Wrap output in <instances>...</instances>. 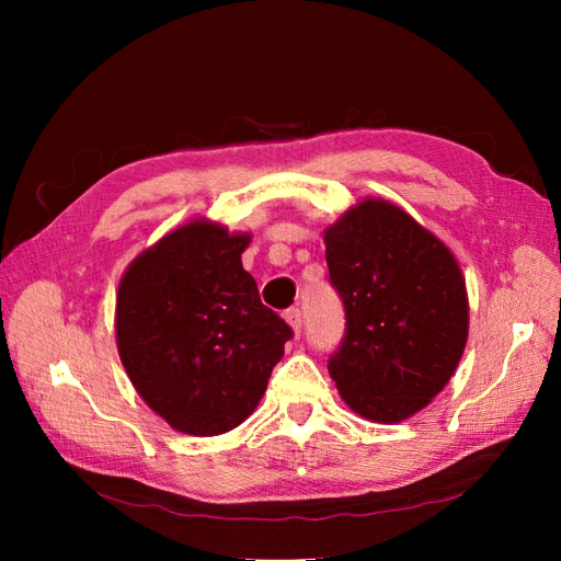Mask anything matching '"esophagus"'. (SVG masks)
Masks as SVG:
<instances>
[{
    "label": "esophagus",
    "mask_w": 561,
    "mask_h": 561,
    "mask_svg": "<svg viewBox=\"0 0 561 561\" xmlns=\"http://www.w3.org/2000/svg\"><path fill=\"white\" fill-rule=\"evenodd\" d=\"M285 322L293 328L295 334H299V330H301V311L299 309H287L285 311Z\"/></svg>",
    "instance_id": "obj_1"
}]
</instances>
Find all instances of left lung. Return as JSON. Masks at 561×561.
<instances>
[{
	"label": "left lung",
	"instance_id": "1",
	"mask_svg": "<svg viewBox=\"0 0 561 561\" xmlns=\"http://www.w3.org/2000/svg\"><path fill=\"white\" fill-rule=\"evenodd\" d=\"M346 336L328 369L355 414L400 423L447 386L468 342V293L451 250L412 215L365 198L325 229Z\"/></svg>",
	"mask_w": 561,
	"mask_h": 561
}]
</instances>
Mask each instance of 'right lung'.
I'll return each mask as SVG.
<instances>
[{
    "mask_svg": "<svg viewBox=\"0 0 561 561\" xmlns=\"http://www.w3.org/2000/svg\"><path fill=\"white\" fill-rule=\"evenodd\" d=\"M250 239L192 219L142 250L118 283V358L140 398L180 433L241 426L293 336L243 268Z\"/></svg>",
    "mask_w": 561,
    "mask_h": 561,
    "instance_id": "1",
    "label": "right lung"
}]
</instances>
